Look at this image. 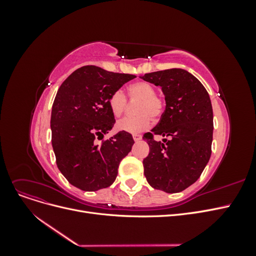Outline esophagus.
Segmentation results:
<instances>
[{"mask_svg": "<svg viewBox=\"0 0 256 256\" xmlns=\"http://www.w3.org/2000/svg\"><path fill=\"white\" fill-rule=\"evenodd\" d=\"M132 136H134V140L136 142H138V141H140V140H141V138H142V136H141V134H134Z\"/></svg>", "mask_w": 256, "mask_h": 256, "instance_id": "34e87169", "label": "esophagus"}]
</instances>
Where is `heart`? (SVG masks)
I'll return each instance as SVG.
<instances>
[{
	"label": "heart",
	"mask_w": 256,
	"mask_h": 256,
	"mask_svg": "<svg viewBox=\"0 0 256 256\" xmlns=\"http://www.w3.org/2000/svg\"><path fill=\"white\" fill-rule=\"evenodd\" d=\"M128 97L130 99L138 100L136 106V116H127L118 120V127L120 131L130 134H138L150 127L152 116L157 120L162 115L166 108V100L164 96L157 94L154 86L150 82L136 81L128 85ZM109 106L115 116H120L125 112L127 106V96L122 90H116L109 97Z\"/></svg>",
	"instance_id": "heart-1"
}]
</instances>
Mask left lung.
Returning a JSON list of instances; mask_svg holds the SVG:
<instances>
[{
	"label": "left lung",
	"instance_id": "8db88e82",
	"mask_svg": "<svg viewBox=\"0 0 256 256\" xmlns=\"http://www.w3.org/2000/svg\"><path fill=\"white\" fill-rule=\"evenodd\" d=\"M142 79L161 86L166 104L158 125L143 136L150 145L143 160L144 175L154 189L180 192L198 180L210 158V98L203 84L184 69L145 74ZM154 135L167 138L158 142Z\"/></svg>",
	"mask_w": 256,
	"mask_h": 256
}]
</instances>
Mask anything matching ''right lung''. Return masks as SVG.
<instances>
[{"label":"right lung","mask_w":256,"mask_h":256,"mask_svg":"<svg viewBox=\"0 0 256 256\" xmlns=\"http://www.w3.org/2000/svg\"><path fill=\"white\" fill-rule=\"evenodd\" d=\"M134 78L90 65L76 69L60 86L52 106L51 141L58 170L74 187L97 191L114 182L134 141L126 131L104 138L115 124L109 97Z\"/></svg>","instance_id":"add662e5"}]
</instances>
